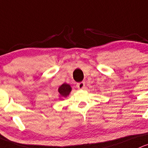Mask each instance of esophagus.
<instances>
[{
    "label": "esophagus",
    "instance_id": "obj_1",
    "mask_svg": "<svg viewBox=\"0 0 148 148\" xmlns=\"http://www.w3.org/2000/svg\"><path fill=\"white\" fill-rule=\"evenodd\" d=\"M85 85L84 82H81V83H77L76 86H77V88H78V89L83 90V89H84V88H85Z\"/></svg>",
    "mask_w": 148,
    "mask_h": 148
}]
</instances>
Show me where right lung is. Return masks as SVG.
Wrapping results in <instances>:
<instances>
[{
    "label": "right lung",
    "mask_w": 148,
    "mask_h": 148,
    "mask_svg": "<svg viewBox=\"0 0 148 148\" xmlns=\"http://www.w3.org/2000/svg\"><path fill=\"white\" fill-rule=\"evenodd\" d=\"M72 90V88L69 84L67 83H63L58 88V93H59V99L61 100L63 97H67L71 93Z\"/></svg>",
    "instance_id": "obj_1"
}]
</instances>
